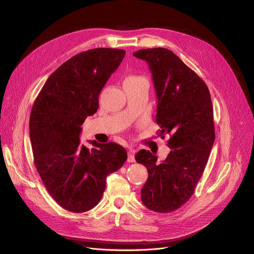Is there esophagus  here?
Here are the masks:
<instances>
[{
	"label": "esophagus",
	"mask_w": 254,
	"mask_h": 254,
	"mask_svg": "<svg viewBox=\"0 0 254 254\" xmlns=\"http://www.w3.org/2000/svg\"><path fill=\"white\" fill-rule=\"evenodd\" d=\"M127 162H128V163H134V162H135V149L131 148V147L128 149Z\"/></svg>",
	"instance_id": "esophagus-1"
}]
</instances>
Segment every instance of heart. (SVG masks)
<instances>
[{"label": "heart", "instance_id": "obj_1", "mask_svg": "<svg viewBox=\"0 0 254 254\" xmlns=\"http://www.w3.org/2000/svg\"><path fill=\"white\" fill-rule=\"evenodd\" d=\"M137 79H141L140 77H137V76H128L125 81H131V80H137Z\"/></svg>", "mask_w": 254, "mask_h": 254}]
</instances>
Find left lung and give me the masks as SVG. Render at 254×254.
<instances>
[{
	"mask_svg": "<svg viewBox=\"0 0 254 254\" xmlns=\"http://www.w3.org/2000/svg\"><path fill=\"white\" fill-rule=\"evenodd\" d=\"M132 55L149 65L157 99L158 135H170L171 148L162 163L149 150L135 155L148 171L141 199L152 211L169 213L190 198L207 165L215 140L211 96L203 80L171 50L147 48Z\"/></svg>",
	"mask_w": 254,
	"mask_h": 254,
	"instance_id": "left-lung-1",
	"label": "left lung"
}]
</instances>
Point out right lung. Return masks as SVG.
Wrapping results in <instances>:
<instances>
[{"label":"right lung","instance_id":"right-lung-1","mask_svg":"<svg viewBox=\"0 0 254 254\" xmlns=\"http://www.w3.org/2000/svg\"><path fill=\"white\" fill-rule=\"evenodd\" d=\"M126 56L123 49L80 52L53 72L33 105L30 139L34 163L45 188L64 209L82 213L96 207L106 178L122 168V145L80 143L81 126L99 108V96Z\"/></svg>","mask_w":254,"mask_h":254}]
</instances>
